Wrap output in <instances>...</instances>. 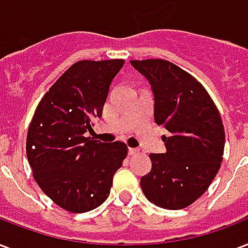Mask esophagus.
I'll return each instance as SVG.
<instances>
[{"label":"esophagus","mask_w":248,"mask_h":248,"mask_svg":"<svg viewBox=\"0 0 248 248\" xmlns=\"http://www.w3.org/2000/svg\"><path fill=\"white\" fill-rule=\"evenodd\" d=\"M140 153L138 149H134V147H129V155H137Z\"/></svg>","instance_id":"esophagus-1"}]
</instances>
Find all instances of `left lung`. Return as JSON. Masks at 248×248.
I'll use <instances>...</instances> for the list:
<instances>
[{
  "label": "left lung",
  "mask_w": 248,
  "mask_h": 248,
  "mask_svg": "<svg viewBox=\"0 0 248 248\" xmlns=\"http://www.w3.org/2000/svg\"><path fill=\"white\" fill-rule=\"evenodd\" d=\"M150 82L154 118L168 130L167 151L150 154L151 170L141 178L145 197L166 210H182L202 197L217 174L225 132L212 98L201 82L163 59L130 61Z\"/></svg>",
  "instance_id": "left-lung-1"
}]
</instances>
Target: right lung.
Here are the masks:
<instances>
[{
	"label": "right lung",
	"instance_id": "obj_1",
	"mask_svg": "<svg viewBox=\"0 0 248 248\" xmlns=\"http://www.w3.org/2000/svg\"><path fill=\"white\" fill-rule=\"evenodd\" d=\"M124 59L80 61L42 97L27 134V158L44 193L74 214L101 206L128 154L124 142L86 137L102 116L112 78Z\"/></svg>",
	"mask_w": 248,
	"mask_h": 248
}]
</instances>
